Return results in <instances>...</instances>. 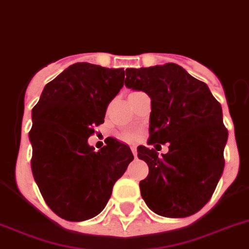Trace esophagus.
Returning <instances> with one entry per match:
<instances>
[{
  "label": "esophagus",
  "mask_w": 249,
  "mask_h": 249,
  "mask_svg": "<svg viewBox=\"0 0 249 249\" xmlns=\"http://www.w3.org/2000/svg\"><path fill=\"white\" fill-rule=\"evenodd\" d=\"M131 150H132V154L133 156H137V148H136V146H131Z\"/></svg>",
  "instance_id": "obj_1"
}]
</instances>
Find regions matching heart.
I'll return each instance as SVG.
<instances>
[{
  "label": "heart",
  "mask_w": 249,
  "mask_h": 249,
  "mask_svg": "<svg viewBox=\"0 0 249 249\" xmlns=\"http://www.w3.org/2000/svg\"><path fill=\"white\" fill-rule=\"evenodd\" d=\"M136 137V133L133 131H126V132L122 133V139L126 140V141H131Z\"/></svg>",
  "instance_id": "b5f03b06"
}]
</instances>
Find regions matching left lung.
<instances>
[{
	"mask_svg": "<svg viewBox=\"0 0 249 249\" xmlns=\"http://www.w3.org/2000/svg\"><path fill=\"white\" fill-rule=\"evenodd\" d=\"M124 86L151 98L148 143H166L169 152L137 147L148 165L140 181L141 195L152 212L185 218L201 209L213 195L224 169L228 131L220 106L205 83L180 65L127 69Z\"/></svg>",
	"mask_w": 249,
	"mask_h": 249,
	"instance_id": "left-lung-1",
	"label": "left lung"
}]
</instances>
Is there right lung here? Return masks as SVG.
<instances>
[{
	"mask_svg": "<svg viewBox=\"0 0 249 249\" xmlns=\"http://www.w3.org/2000/svg\"><path fill=\"white\" fill-rule=\"evenodd\" d=\"M123 79V69L73 64L46 84L33 108L34 179L63 219L83 222L101 213L114 182L133 160L131 148L116 139L106 140L99 151L88 145Z\"/></svg>",
	"mask_w": 249,
	"mask_h": 249,
	"instance_id": "obj_1",
	"label": "right lung"
}]
</instances>
